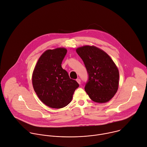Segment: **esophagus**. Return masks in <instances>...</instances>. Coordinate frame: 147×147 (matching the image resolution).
Listing matches in <instances>:
<instances>
[{
  "mask_svg": "<svg viewBox=\"0 0 147 147\" xmlns=\"http://www.w3.org/2000/svg\"><path fill=\"white\" fill-rule=\"evenodd\" d=\"M76 81H77V82L80 84V82H81V80H80V79H76Z\"/></svg>",
  "mask_w": 147,
  "mask_h": 147,
  "instance_id": "esophagus-1",
  "label": "esophagus"
}]
</instances>
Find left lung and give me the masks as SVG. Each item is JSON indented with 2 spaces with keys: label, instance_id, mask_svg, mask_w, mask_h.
Wrapping results in <instances>:
<instances>
[{
  "label": "left lung",
  "instance_id": "left-lung-1",
  "mask_svg": "<svg viewBox=\"0 0 147 147\" xmlns=\"http://www.w3.org/2000/svg\"><path fill=\"white\" fill-rule=\"evenodd\" d=\"M86 68L88 80L84 90L93 101H109L118 89L119 74L111 57L102 50L84 46L76 49Z\"/></svg>",
  "mask_w": 147,
  "mask_h": 147
}]
</instances>
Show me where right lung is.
Segmentation results:
<instances>
[{
	"mask_svg": "<svg viewBox=\"0 0 147 147\" xmlns=\"http://www.w3.org/2000/svg\"><path fill=\"white\" fill-rule=\"evenodd\" d=\"M67 52L65 48L46 50L39 58L33 72L35 93L42 102L53 108L67 106L79 86L61 67Z\"/></svg>",
	"mask_w": 147,
	"mask_h": 147,
	"instance_id": "1",
	"label": "right lung"
}]
</instances>
